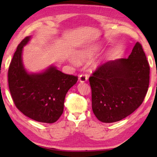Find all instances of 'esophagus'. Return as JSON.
I'll list each match as a JSON object with an SVG mask.
<instances>
[{
	"label": "esophagus",
	"mask_w": 157,
	"mask_h": 157,
	"mask_svg": "<svg viewBox=\"0 0 157 157\" xmlns=\"http://www.w3.org/2000/svg\"><path fill=\"white\" fill-rule=\"evenodd\" d=\"M87 80H88V77H87V75H79V82H81V83H83V82H87Z\"/></svg>",
	"instance_id": "34e87169"
}]
</instances>
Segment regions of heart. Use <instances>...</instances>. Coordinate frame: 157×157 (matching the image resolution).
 Here are the masks:
<instances>
[{
	"instance_id": "obj_1",
	"label": "heart",
	"mask_w": 157,
	"mask_h": 157,
	"mask_svg": "<svg viewBox=\"0 0 157 157\" xmlns=\"http://www.w3.org/2000/svg\"><path fill=\"white\" fill-rule=\"evenodd\" d=\"M100 50V47L98 46H93L91 47H87L85 48L82 49L79 51L77 52V57L78 58L79 60H86L89 59H91L94 55H96V53ZM71 62H72L74 64H76L78 63V60H77L75 57H70Z\"/></svg>"
}]
</instances>
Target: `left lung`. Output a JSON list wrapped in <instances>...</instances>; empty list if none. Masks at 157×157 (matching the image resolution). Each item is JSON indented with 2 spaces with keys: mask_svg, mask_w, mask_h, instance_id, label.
<instances>
[{
  "mask_svg": "<svg viewBox=\"0 0 157 157\" xmlns=\"http://www.w3.org/2000/svg\"><path fill=\"white\" fill-rule=\"evenodd\" d=\"M149 82L150 66L137 42L128 58L109 61L90 77L95 116L106 123L126 118L142 104Z\"/></svg>",
  "mask_w": 157,
  "mask_h": 157,
  "instance_id": "8db88e82",
  "label": "left lung"
}]
</instances>
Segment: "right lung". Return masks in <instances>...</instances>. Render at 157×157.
<instances>
[{"instance_id": "right-lung-1", "label": "right lung", "mask_w": 157, "mask_h": 157, "mask_svg": "<svg viewBox=\"0 0 157 157\" xmlns=\"http://www.w3.org/2000/svg\"><path fill=\"white\" fill-rule=\"evenodd\" d=\"M31 39L25 37L13 56L8 70L10 91L16 107L25 116L37 122L53 123L62 116L66 95L78 79L63 73L54 65L40 72H29L22 55Z\"/></svg>"}]
</instances>
